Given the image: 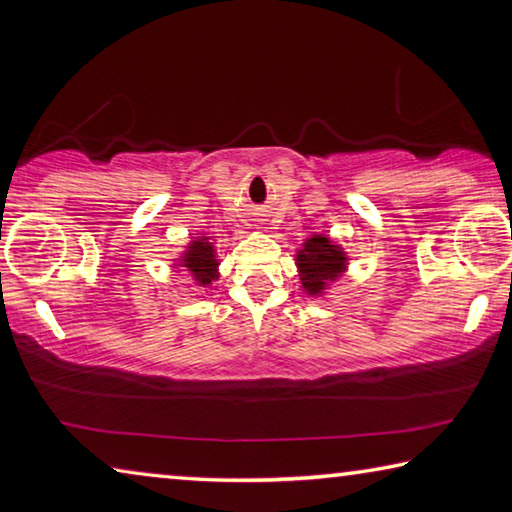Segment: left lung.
I'll return each mask as SVG.
<instances>
[{
	"mask_svg": "<svg viewBox=\"0 0 512 512\" xmlns=\"http://www.w3.org/2000/svg\"><path fill=\"white\" fill-rule=\"evenodd\" d=\"M296 269L300 287L307 296H323L348 269V255L328 234H310L296 250Z\"/></svg>",
	"mask_w": 512,
	"mask_h": 512,
	"instance_id": "1",
	"label": "left lung"
}]
</instances>
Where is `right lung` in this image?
Instances as JSON below:
<instances>
[{
    "mask_svg": "<svg viewBox=\"0 0 512 512\" xmlns=\"http://www.w3.org/2000/svg\"><path fill=\"white\" fill-rule=\"evenodd\" d=\"M177 269L189 271V275L198 287H209L218 280V257L212 237H193L182 255L175 259Z\"/></svg>",
    "mask_w": 512,
    "mask_h": 512,
    "instance_id": "add662e5",
    "label": "right lung"
}]
</instances>
